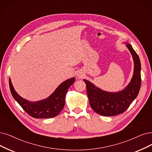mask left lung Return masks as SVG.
<instances>
[{
	"instance_id": "1",
	"label": "left lung",
	"mask_w": 152,
	"mask_h": 152,
	"mask_svg": "<svg viewBox=\"0 0 152 152\" xmlns=\"http://www.w3.org/2000/svg\"><path fill=\"white\" fill-rule=\"evenodd\" d=\"M134 61V71L131 82L123 90L108 92L95 87L84 79L90 105L93 110L103 116H115L124 113L137 96L141 87V64L139 57L132 45L126 44Z\"/></svg>"
}]
</instances>
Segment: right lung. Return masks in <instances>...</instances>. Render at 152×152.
Returning a JSON list of instances; mask_svg holds the SVG:
<instances>
[{
  "mask_svg": "<svg viewBox=\"0 0 152 152\" xmlns=\"http://www.w3.org/2000/svg\"><path fill=\"white\" fill-rule=\"evenodd\" d=\"M75 80L72 77L62 82L46 99L30 102L23 99L18 94L9 79V87L14 99L30 116L35 118H47L55 117L62 111L65 105V95L69 87Z\"/></svg>",
  "mask_w": 152,
  "mask_h": 152,
  "instance_id": "obj_1",
  "label": "right lung"
}]
</instances>
